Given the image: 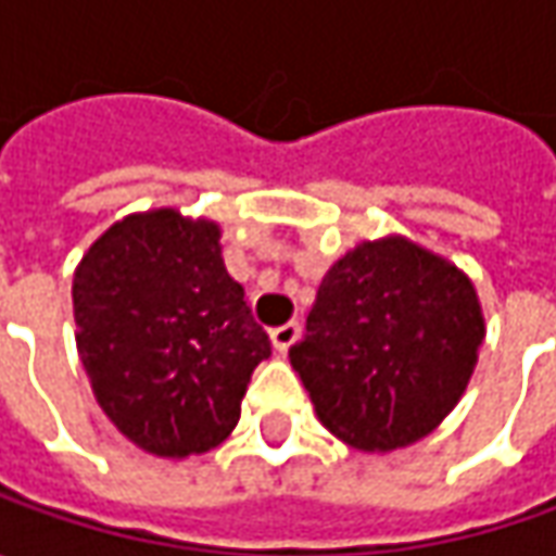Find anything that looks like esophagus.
<instances>
[{"label":"esophagus","mask_w":556,"mask_h":556,"mask_svg":"<svg viewBox=\"0 0 556 556\" xmlns=\"http://www.w3.org/2000/svg\"><path fill=\"white\" fill-rule=\"evenodd\" d=\"M271 346L278 350V353H288L290 346L296 343V337H300V321H288V325H281V328H271Z\"/></svg>","instance_id":"1"}]
</instances>
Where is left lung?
<instances>
[{
  "instance_id": "8db88e82",
  "label": "left lung",
  "mask_w": 556,
  "mask_h": 556,
  "mask_svg": "<svg viewBox=\"0 0 556 556\" xmlns=\"http://www.w3.org/2000/svg\"><path fill=\"white\" fill-rule=\"evenodd\" d=\"M482 337L467 275L412 241L387 238L333 263L290 365L333 437L393 452L458 405Z\"/></svg>"
}]
</instances>
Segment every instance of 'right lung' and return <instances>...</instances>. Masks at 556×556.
Here are the masks:
<instances>
[{
  "mask_svg": "<svg viewBox=\"0 0 556 556\" xmlns=\"http://www.w3.org/2000/svg\"><path fill=\"white\" fill-rule=\"evenodd\" d=\"M76 350L119 433L161 458L219 445L271 355L219 225L154 210L111 225L74 275Z\"/></svg>",
  "mask_w": 556,
  "mask_h": 556,
  "instance_id": "1",
  "label": "right lung"
}]
</instances>
